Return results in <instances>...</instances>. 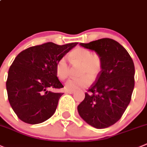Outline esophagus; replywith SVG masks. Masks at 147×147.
Instances as JSON below:
<instances>
[{
	"label": "esophagus",
	"instance_id": "esophagus-1",
	"mask_svg": "<svg viewBox=\"0 0 147 147\" xmlns=\"http://www.w3.org/2000/svg\"><path fill=\"white\" fill-rule=\"evenodd\" d=\"M66 92L67 93H69V94H72L75 92V90H67Z\"/></svg>",
	"mask_w": 147,
	"mask_h": 147
}]
</instances>
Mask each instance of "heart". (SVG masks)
<instances>
[{
  "label": "heart",
  "instance_id": "b5f03b06",
  "mask_svg": "<svg viewBox=\"0 0 147 147\" xmlns=\"http://www.w3.org/2000/svg\"><path fill=\"white\" fill-rule=\"evenodd\" d=\"M69 58L73 64L80 65V74L82 75L78 78L70 79L65 84L67 90H75L85 88L100 75L103 67V62L100 55L92 54L90 51L78 47L71 51ZM69 67L67 59L62 57L56 64V75L60 80H65L69 76Z\"/></svg>",
  "mask_w": 147,
  "mask_h": 147
}]
</instances>
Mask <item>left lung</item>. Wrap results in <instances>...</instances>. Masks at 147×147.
Masks as SVG:
<instances>
[{
    "label": "left lung",
    "mask_w": 147,
    "mask_h": 147,
    "mask_svg": "<svg viewBox=\"0 0 147 147\" xmlns=\"http://www.w3.org/2000/svg\"><path fill=\"white\" fill-rule=\"evenodd\" d=\"M80 45L100 55L103 67L78 106V113L90 126L108 128L122 117L131 99L135 82L134 62L126 49L112 39Z\"/></svg>",
    "instance_id": "obj_1"
}]
</instances>
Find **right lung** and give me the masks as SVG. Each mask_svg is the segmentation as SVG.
Masks as SVG:
<instances>
[{
    "mask_svg": "<svg viewBox=\"0 0 147 147\" xmlns=\"http://www.w3.org/2000/svg\"><path fill=\"white\" fill-rule=\"evenodd\" d=\"M78 44L47 42L17 55L8 70L6 89L10 105L22 121L37 124L55 113L63 93L48 90L64 87L56 75V64Z\"/></svg>",
    "mask_w": 147,
    "mask_h": 147,
    "instance_id": "obj_1",
    "label": "right lung"
}]
</instances>
